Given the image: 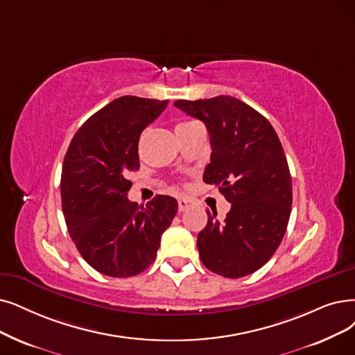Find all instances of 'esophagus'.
<instances>
[{"mask_svg": "<svg viewBox=\"0 0 355 355\" xmlns=\"http://www.w3.org/2000/svg\"><path fill=\"white\" fill-rule=\"evenodd\" d=\"M178 205H179V211L183 212V211L189 209V208L193 205V202H192L191 200H188V198H179V200H178Z\"/></svg>", "mask_w": 355, "mask_h": 355, "instance_id": "esophagus-1", "label": "esophagus"}]
</instances>
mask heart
Segmentation results:
<instances>
[{
  "label": "heart",
  "instance_id": "obj_1",
  "mask_svg": "<svg viewBox=\"0 0 355 355\" xmlns=\"http://www.w3.org/2000/svg\"><path fill=\"white\" fill-rule=\"evenodd\" d=\"M187 123H189V122H180V123H178V126H176V128H179V126H183V125H187Z\"/></svg>",
  "mask_w": 355,
  "mask_h": 355
}]
</instances>
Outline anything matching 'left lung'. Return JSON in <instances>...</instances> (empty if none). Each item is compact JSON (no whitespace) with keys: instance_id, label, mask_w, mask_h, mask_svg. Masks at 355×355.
Segmentation results:
<instances>
[{"instance_id":"obj_1","label":"left lung","mask_w":355,"mask_h":355,"mask_svg":"<svg viewBox=\"0 0 355 355\" xmlns=\"http://www.w3.org/2000/svg\"><path fill=\"white\" fill-rule=\"evenodd\" d=\"M175 106L205 123L212 151L204 182L232 204L224 221L217 211H207L196 240L202 263L227 278L258 271L284 237L293 204L290 168L275 130L232 96L176 101Z\"/></svg>"}]
</instances>
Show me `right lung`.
I'll return each instance as SVG.
<instances>
[{
	"instance_id": "obj_1",
	"label": "right lung",
	"mask_w": 355,
	"mask_h": 355,
	"mask_svg": "<svg viewBox=\"0 0 355 355\" xmlns=\"http://www.w3.org/2000/svg\"><path fill=\"white\" fill-rule=\"evenodd\" d=\"M167 101L122 96L96 112L71 139L61 175L68 233L81 257L107 277H134L154 262L178 201L157 195L131 202L130 172L139 168L138 141Z\"/></svg>"
}]
</instances>
